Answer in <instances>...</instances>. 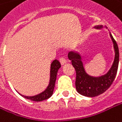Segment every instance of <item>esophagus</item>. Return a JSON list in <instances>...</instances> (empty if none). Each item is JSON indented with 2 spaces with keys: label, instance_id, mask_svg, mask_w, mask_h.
I'll return each instance as SVG.
<instances>
[{
  "label": "esophagus",
  "instance_id": "34e87169",
  "mask_svg": "<svg viewBox=\"0 0 122 122\" xmlns=\"http://www.w3.org/2000/svg\"><path fill=\"white\" fill-rule=\"evenodd\" d=\"M59 62L61 63V65H63V64L66 62V60L65 58H63V57H60V58H59Z\"/></svg>",
  "mask_w": 122,
  "mask_h": 122
}]
</instances>
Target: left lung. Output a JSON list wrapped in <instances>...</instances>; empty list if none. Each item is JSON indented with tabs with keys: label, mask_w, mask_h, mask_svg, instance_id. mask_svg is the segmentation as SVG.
I'll return each instance as SVG.
<instances>
[{
	"label": "left lung",
	"mask_w": 122,
	"mask_h": 122,
	"mask_svg": "<svg viewBox=\"0 0 122 122\" xmlns=\"http://www.w3.org/2000/svg\"><path fill=\"white\" fill-rule=\"evenodd\" d=\"M102 27V25H98L95 27L97 29ZM110 36L113 42L115 55L112 67L105 75L99 77L89 76L84 70L81 56L75 52H70L68 54V59L71 61L76 71V89L79 94L82 95L93 97L104 93L106 90L110 88L116 76L119 58V48L116 41L114 39L111 34H110Z\"/></svg>",
	"instance_id": "8db88e82"
}]
</instances>
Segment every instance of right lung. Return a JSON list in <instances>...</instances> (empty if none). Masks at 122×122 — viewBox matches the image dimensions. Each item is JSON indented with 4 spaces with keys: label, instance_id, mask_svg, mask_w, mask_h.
<instances>
[{
    "label": "right lung",
    "instance_id": "add662e5",
    "mask_svg": "<svg viewBox=\"0 0 122 122\" xmlns=\"http://www.w3.org/2000/svg\"><path fill=\"white\" fill-rule=\"evenodd\" d=\"M61 68V64L59 61L56 59L52 61L51 63V67H50V80L49 83V86H47L46 90H44L43 92L40 93L37 95L32 96V97H27V96H24L22 95L23 97H25L27 99H30L32 101L34 102H41L43 100H46L47 99L50 98L52 95L53 91H54V86H55V81L56 79V75L59 69Z\"/></svg>",
    "mask_w": 122,
    "mask_h": 122
}]
</instances>
